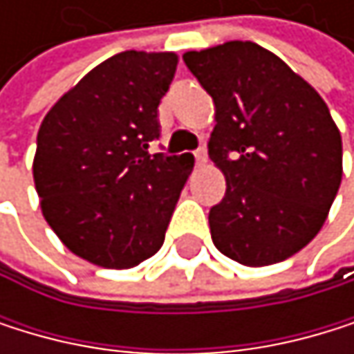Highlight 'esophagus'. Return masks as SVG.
<instances>
[{"instance_id":"1","label":"esophagus","mask_w":354,"mask_h":354,"mask_svg":"<svg viewBox=\"0 0 354 354\" xmlns=\"http://www.w3.org/2000/svg\"><path fill=\"white\" fill-rule=\"evenodd\" d=\"M208 161V155H206V148H199V151H195V163L197 165H203V163H206Z\"/></svg>"}]
</instances>
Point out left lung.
I'll use <instances>...</instances> for the list:
<instances>
[{
  "label": "left lung",
  "mask_w": 354,
  "mask_h": 354,
  "mask_svg": "<svg viewBox=\"0 0 354 354\" xmlns=\"http://www.w3.org/2000/svg\"><path fill=\"white\" fill-rule=\"evenodd\" d=\"M183 59L214 102L208 153L227 183L208 214L214 246L250 268L289 259L315 240L342 183V136L327 104L254 42Z\"/></svg>",
  "instance_id": "obj_1"
}]
</instances>
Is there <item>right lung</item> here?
Returning <instances> with one entry per match:
<instances>
[{
    "instance_id": "add662e5",
    "label": "right lung",
    "mask_w": 354,
    "mask_h": 354,
    "mask_svg": "<svg viewBox=\"0 0 354 354\" xmlns=\"http://www.w3.org/2000/svg\"><path fill=\"white\" fill-rule=\"evenodd\" d=\"M178 55L125 50L100 63L48 110L33 183L42 214L80 259L129 270L153 257L193 157L148 155Z\"/></svg>"
}]
</instances>
